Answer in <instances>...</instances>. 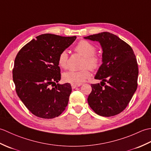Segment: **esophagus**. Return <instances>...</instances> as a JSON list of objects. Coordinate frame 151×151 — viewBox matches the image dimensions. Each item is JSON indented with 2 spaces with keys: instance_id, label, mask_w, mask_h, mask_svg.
Masks as SVG:
<instances>
[{
  "instance_id": "1",
  "label": "esophagus",
  "mask_w": 151,
  "mask_h": 151,
  "mask_svg": "<svg viewBox=\"0 0 151 151\" xmlns=\"http://www.w3.org/2000/svg\"><path fill=\"white\" fill-rule=\"evenodd\" d=\"M79 86H77V85H71V87H72V89H75L76 88H77V87H78Z\"/></svg>"
}]
</instances>
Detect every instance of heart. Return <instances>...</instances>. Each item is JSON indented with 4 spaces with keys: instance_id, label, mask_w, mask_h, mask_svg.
<instances>
[{
    "instance_id": "obj_1",
    "label": "heart",
    "mask_w": 151,
    "mask_h": 151,
    "mask_svg": "<svg viewBox=\"0 0 151 151\" xmlns=\"http://www.w3.org/2000/svg\"><path fill=\"white\" fill-rule=\"evenodd\" d=\"M75 52L84 57L83 67H89L92 70H97L101 65V58L95 54L96 47L86 40H81L75 47ZM59 65L65 69L68 65V54L67 51L61 52L58 59ZM90 72L88 68L81 70H70L63 73V80L72 85H81L90 77Z\"/></svg>"
}]
</instances>
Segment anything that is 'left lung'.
<instances>
[{
    "mask_svg": "<svg viewBox=\"0 0 151 151\" xmlns=\"http://www.w3.org/2000/svg\"><path fill=\"white\" fill-rule=\"evenodd\" d=\"M99 41L102 49V63L95 76L101 84H91L88 98L96 114L111 117L120 114L136 91L138 66L132 48L115 35L107 32L84 37Z\"/></svg>",
    "mask_w": 151,
    "mask_h": 151,
    "instance_id": "1",
    "label": "left lung"
}]
</instances>
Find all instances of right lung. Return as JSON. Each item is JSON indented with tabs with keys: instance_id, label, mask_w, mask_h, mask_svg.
I'll return each instance as SVG.
<instances>
[{
	"instance_id": "add662e5",
	"label": "right lung",
	"mask_w": 151,
	"mask_h": 151,
	"mask_svg": "<svg viewBox=\"0 0 151 151\" xmlns=\"http://www.w3.org/2000/svg\"><path fill=\"white\" fill-rule=\"evenodd\" d=\"M76 38L41 34L25 45L16 56L13 69L16 93L38 117L59 116L68 104L72 88L69 83L56 84L61 79L58 59Z\"/></svg>"
}]
</instances>
